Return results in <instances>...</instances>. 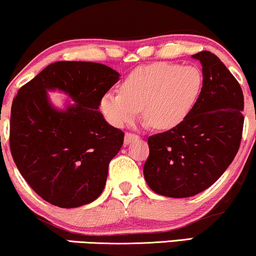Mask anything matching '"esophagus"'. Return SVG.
Instances as JSON below:
<instances>
[{
	"instance_id": "obj_1",
	"label": "esophagus",
	"mask_w": 256,
	"mask_h": 256,
	"mask_svg": "<svg viewBox=\"0 0 256 256\" xmlns=\"http://www.w3.org/2000/svg\"><path fill=\"white\" fill-rule=\"evenodd\" d=\"M138 138H140V137H138L137 134H130V132H126L124 142H125V144H128V143H131L132 140H138Z\"/></svg>"
}]
</instances>
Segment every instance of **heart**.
I'll return each mask as SVG.
<instances>
[{
	"label": "heart",
	"instance_id": "1",
	"mask_svg": "<svg viewBox=\"0 0 256 256\" xmlns=\"http://www.w3.org/2000/svg\"><path fill=\"white\" fill-rule=\"evenodd\" d=\"M204 77L194 66L152 64L132 71L120 86V92L102 96L100 108L116 128H124L143 116L155 128L170 130L186 119L198 101Z\"/></svg>",
	"mask_w": 256,
	"mask_h": 256
}]
</instances>
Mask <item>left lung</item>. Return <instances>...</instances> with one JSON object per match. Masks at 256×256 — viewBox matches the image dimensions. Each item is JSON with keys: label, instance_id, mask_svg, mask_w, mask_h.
I'll list each match as a JSON object with an SVG mask.
<instances>
[{"label": "left lung", "instance_id": "obj_1", "mask_svg": "<svg viewBox=\"0 0 256 256\" xmlns=\"http://www.w3.org/2000/svg\"><path fill=\"white\" fill-rule=\"evenodd\" d=\"M204 88L182 124L148 138L143 168L148 186L167 198H190L216 183L238 152L244 98L240 85L210 52L192 55Z\"/></svg>", "mask_w": 256, "mask_h": 256}]
</instances>
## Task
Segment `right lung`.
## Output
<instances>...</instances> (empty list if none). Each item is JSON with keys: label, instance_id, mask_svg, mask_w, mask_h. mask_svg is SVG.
I'll list each match as a JSON object with an SVG mask.
<instances>
[{"label": "right lung", "instance_id": "1", "mask_svg": "<svg viewBox=\"0 0 256 256\" xmlns=\"http://www.w3.org/2000/svg\"><path fill=\"white\" fill-rule=\"evenodd\" d=\"M119 76L102 64L58 61L18 91L10 110L12 156L28 184L49 204L80 207L104 192L124 132L108 124L98 108ZM49 90H62L75 104L56 110Z\"/></svg>", "mask_w": 256, "mask_h": 256}]
</instances>
